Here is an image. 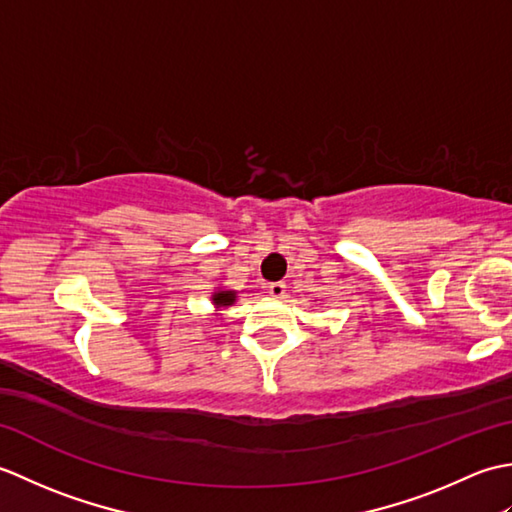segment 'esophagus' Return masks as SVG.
I'll return each instance as SVG.
<instances>
[{
	"instance_id": "1",
	"label": "esophagus",
	"mask_w": 512,
	"mask_h": 512,
	"mask_svg": "<svg viewBox=\"0 0 512 512\" xmlns=\"http://www.w3.org/2000/svg\"><path fill=\"white\" fill-rule=\"evenodd\" d=\"M268 292L275 299H281L286 295V284H281V281H273V284H268Z\"/></svg>"
}]
</instances>
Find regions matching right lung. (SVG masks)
I'll return each instance as SVG.
<instances>
[{"label":"right lung","mask_w":512,"mask_h":512,"mask_svg":"<svg viewBox=\"0 0 512 512\" xmlns=\"http://www.w3.org/2000/svg\"><path fill=\"white\" fill-rule=\"evenodd\" d=\"M233 301H235V292H215V295H213V303L217 308L231 306Z\"/></svg>","instance_id":"1"}]
</instances>
